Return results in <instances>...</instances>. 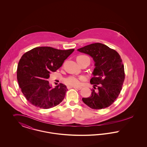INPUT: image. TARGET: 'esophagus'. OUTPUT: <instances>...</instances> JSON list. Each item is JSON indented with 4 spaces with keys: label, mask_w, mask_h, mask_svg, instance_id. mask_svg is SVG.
<instances>
[{
    "label": "esophagus",
    "mask_w": 147,
    "mask_h": 147,
    "mask_svg": "<svg viewBox=\"0 0 147 147\" xmlns=\"http://www.w3.org/2000/svg\"><path fill=\"white\" fill-rule=\"evenodd\" d=\"M72 88H74V89H78V90H80V89H82L83 88V87H81V86H80V87H76V86H74V87H72Z\"/></svg>",
    "instance_id": "esophagus-1"
}]
</instances>
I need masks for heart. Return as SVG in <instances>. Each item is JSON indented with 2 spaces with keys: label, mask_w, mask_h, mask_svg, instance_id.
I'll use <instances>...</instances> for the list:
<instances>
[{
  "label": "heart",
  "mask_w": 147,
  "mask_h": 147,
  "mask_svg": "<svg viewBox=\"0 0 147 147\" xmlns=\"http://www.w3.org/2000/svg\"><path fill=\"white\" fill-rule=\"evenodd\" d=\"M88 57L85 55H80L78 57L79 58H83V57ZM85 79V77L83 76H80V77H77L75 76H70L69 77H67L64 79V83L68 85L71 86H79L82 83V82Z\"/></svg>",
  "instance_id": "b5f03b06"
}]
</instances>
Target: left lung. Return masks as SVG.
Masks as SVG:
<instances>
[{
  "mask_svg": "<svg viewBox=\"0 0 147 147\" xmlns=\"http://www.w3.org/2000/svg\"><path fill=\"white\" fill-rule=\"evenodd\" d=\"M78 51L90 55L95 62L90 81L94 88L91 96L83 98V101L92 109L109 107L118 98L125 78L121 56L115 49L100 43H92Z\"/></svg>",
  "mask_w": 147,
  "mask_h": 147,
  "instance_id": "1",
  "label": "left lung"
}]
</instances>
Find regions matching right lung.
<instances>
[{
  "label": "right lung",
  "mask_w": 147,
  "mask_h": 147,
  "mask_svg": "<svg viewBox=\"0 0 147 147\" xmlns=\"http://www.w3.org/2000/svg\"><path fill=\"white\" fill-rule=\"evenodd\" d=\"M74 51L38 47L22 55L18 65L17 79L21 92L30 103L48 109L63 101L68 90L67 86L60 83L52 89L47 79Z\"/></svg>",
  "instance_id": "1"
}]
</instances>
